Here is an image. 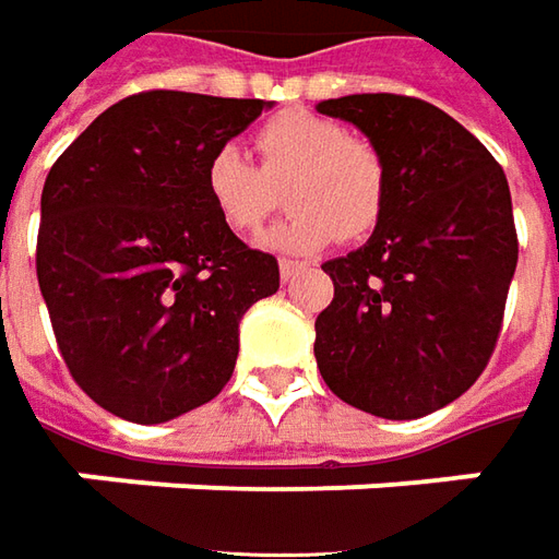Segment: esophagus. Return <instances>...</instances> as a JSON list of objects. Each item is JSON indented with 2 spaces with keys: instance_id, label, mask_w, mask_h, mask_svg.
<instances>
[{
  "instance_id": "obj_1",
  "label": "esophagus",
  "mask_w": 559,
  "mask_h": 559,
  "mask_svg": "<svg viewBox=\"0 0 559 559\" xmlns=\"http://www.w3.org/2000/svg\"><path fill=\"white\" fill-rule=\"evenodd\" d=\"M301 271H305V264H298V261H280V276H283V283L295 280Z\"/></svg>"
}]
</instances>
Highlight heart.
Here are the masks:
<instances>
[{
	"mask_svg": "<svg viewBox=\"0 0 559 559\" xmlns=\"http://www.w3.org/2000/svg\"><path fill=\"white\" fill-rule=\"evenodd\" d=\"M252 159L236 147H218L202 168V190L221 224L236 236L258 234L286 200L295 209L267 234L280 252H320L335 239L357 242L376 230L388 205V163L381 150L329 116L283 110L261 122Z\"/></svg>",
	"mask_w": 559,
	"mask_h": 559,
	"instance_id": "1",
	"label": "heart"
}]
</instances>
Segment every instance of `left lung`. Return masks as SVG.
<instances>
[{
    "label": "left lung",
    "instance_id": "8db88e82",
    "mask_svg": "<svg viewBox=\"0 0 559 559\" xmlns=\"http://www.w3.org/2000/svg\"><path fill=\"white\" fill-rule=\"evenodd\" d=\"M320 114L354 122L388 163L369 242L325 261L335 298L317 317L329 391L378 418H421L459 400L496 350L516 267L508 178L440 107L347 95Z\"/></svg>",
    "mask_w": 559,
    "mask_h": 559
}]
</instances>
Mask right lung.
I'll use <instances>...</instances> for the list:
<instances>
[{"label": "right lung", "mask_w": 559, "mask_h": 559, "mask_svg": "<svg viewBox=\"0 0 559 559\" xmlns=\"http://www.w3.org/2000/svg\"><path fill=\"white\" fill-rule=\"evenodd\" d=\"M264 107L138 92L48 171L36 276L63 362L100 409L159 425L234 376L239 320L280 288V264L221 224L202 168Z\"/></svg>", "instance_id": "add662e5"}]
</instances>
